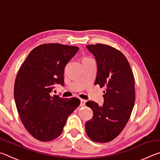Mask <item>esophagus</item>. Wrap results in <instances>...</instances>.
Returning a JSON list of instances; mask_svg holds the SVG:
<instances>
[{
    "label": "esophagus",
    "mask_w": 160,
    "mask_h": 160,
    "mask_svg": "<svg viewBox=\"0 0 160 160\" xmlns=\"http://www.w3.org/2000/svg\"><path fill=\"white\" fill-rule=\"evenodd\" d=\"M85 103H86V100L82 99H80V106L81 107H85Z\"/></svg>",
    "instance_id": "obj_1"
}]
</instances>
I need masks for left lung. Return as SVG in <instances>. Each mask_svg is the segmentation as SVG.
Masks as SVG:
<instances>
[{
  "label": "left lung",
  "mask_w": 160,
  "mask_h": 160,
  "mask_svg": "<svg viewBox=\"0 0 160 160\" xmlns=\"http://www.w3.org/2000/svg\"><path fill=\"white\" fill-rule=\"evenodd\" d=\"M86 47L96 58L97 74L94 85L105 87L102 107L93 101L86 105L93 116L85 123V131L94 142H107L118 136L126 126L135 103V79L125 56L109 45Z\"/></svg>",
  "instance_id": "8db88e82"
}]
</instances>
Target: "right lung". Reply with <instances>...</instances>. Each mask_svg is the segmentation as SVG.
I'll return each instance as SVG.
<instances>
[{"label":"right lung","instance_id":"1","mask_svg":"<svg viewBox=\"0 0 160 160\" xmlns=\"http://www.w3.org/2000/svg\"><path fill=\"white\" fill-rule=\"evenodd\" d=\"M79 48L44 44L34 48L16 76L14 98L22 122L40 141H51L63 132L67 118L79 106L76 97L51 96L53 85H64V69Z\"/></svg>","mask_w":160,"mask_h":160}]
</instances>
